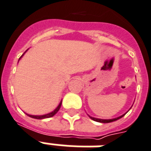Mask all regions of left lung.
Here are the masks:
<instances>
[{
  "label": "left lung",
  "mask_w": 151,
  "mask_h": 151,
  "mask_svg": "<svg viewBox=\"0 0 151 151\" xmlns=\"http://www.w3.org/2000/svg\"><path fill=\"white\" fill-rule=\"evenodd\" d=\"M124 115H125V114H124ZM124 115H123V116H121L118 117V118H116V119H96V118H93V117H90V118L93 119V120H94V121L100 122V123H104V124H105V123H111V122L116 121V120H117V119L122 118V117L124 116Z\"/></svg>",
  "instance_id": "1"
}]
</instances>
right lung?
<instances>
[{"mask_svg":"<svg viewBox=\"0 0 151 151\" xmlns=\"http://www.w3.org/2000/svg\"><path fill=\"white\" fill-rule=\"evenodd\" d=\"M22 57V56H21ZM20 57V58H21ZM61 104H62V102H60L59 104V105L57 107V109H55V111H53L52 112H50V113H48V114H46V115H43V116H32V115H27L28 116L32 117V118H34V119H45V118H50V117H52L55 116V114L57 113L58 110L60 109L61 108Z\"/></svg>","mask_w":151,"mask_h":151,"instance_id":"obj_1","label":"right lung"}]
</instances>
